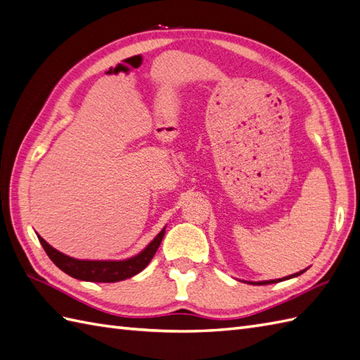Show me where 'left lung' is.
<instances>
[{
  "mask_svg": "<svg viewBox=\"0 0 360 360\" xmlns=\"http://www.w3.org/2000/svg\"><path fill=\"white\" fill-rule=\"evenodd\" d=\"M301 274H304V270H302V271H300V274H295V275H292V276H287V278H284V279L293 278V276H297V275H301ZM278 281H281V279H271V281H261V283H252V284H255V285H266V284H274V283H278Z\"/></svg>",
  "mask_w": 360,
  "mask_h": 360,
  "instance_id": "obj_1",
  "label": "left lung"
}]
</instances>
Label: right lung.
I'll return each instance as SVG.
<instances>
[{
	"label": "right lung",
	"instance_id": "1",
	"mask_svg": "<svg viewBox=\"0 0 360 360\" xmlns=\"http://www.w3.org/2000/svg\"><path fill=\"white\" fill-rule=\"evenodd\" d=\"M165 229L155 236L154 241H151L143 252H140L137 257L129 258L125 261H82L70 258L64 253L58 252L50 244L38 236L44 250L49 255V258L55 262V264L65 271L67 275L73 276L81 281H91V283H117L124 281L127 278H131L137 275L139 271H142L153 257L155 255L157 249H159L160 243L163 240Z\"/></svg>",
	"mask_w": 360,
	"mask_h": 360
}]
</instances>
